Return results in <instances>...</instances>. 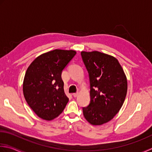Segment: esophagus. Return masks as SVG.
Segmentation results:
<instances>
[{"label":"esophagus","instance_id":"esophagus-1","mask_svg":"<svg viewBox=\"0 0 152 152\" xmlns=\"http://www.w3.org/2000/svg\"><path fill=\"white\" fill-rule=\"evenodd\" d=\"M78 92H75V93H73V97H77V96H78Z\"/></svg>","mask_w":152,"mask_h":152}]
</instances>
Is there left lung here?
<instances>
[{
	"label": "left lung",
	"mask_w": 152,
	"mask_h": 152,
	"mask_svg": "<svg viewBox=\"0 0 152 152\" xmlns=\"http://www.w3.org/2000/svg\"><path fill=\"white\" fill-rule=\"evenodd\" d=\"M88 73L91 101L83 115L94 125L110 121L121 108L127 92V80L118 60L98 51L81 52Z\"/></svg>",
	"instance_id": "obj_1"
}]
</instances>
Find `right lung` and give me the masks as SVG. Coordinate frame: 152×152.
<instances>
[{
    "instance_id": "obj_1",
    "label": "right lung",
    "mask_w": 152,
    "mask_h": 152,
    "mask_svg": "<svg viewBox=\"0 0 152 152\" xmlns=\"http://www.w3.org/2000/svg\"><path fill=\"white\" fill-rule=\"evenodd\" d=\"M76 54L74 50H54L37 57L25 75L23 91L29 107L41 118L50 121L62 113L69 101L61 73Z\"/></svg>"
}]
</instances>
